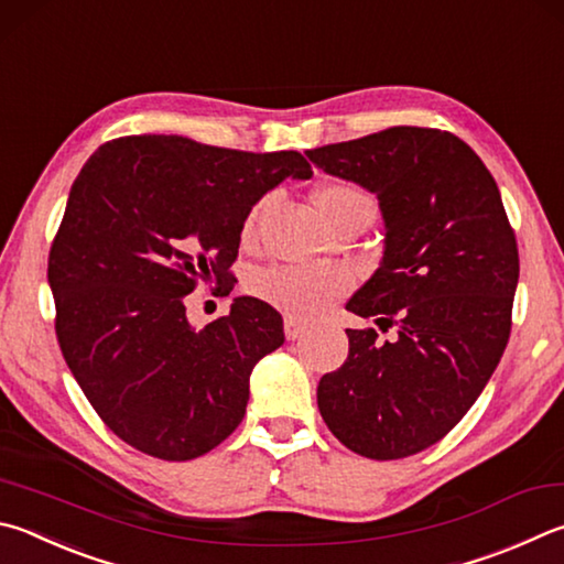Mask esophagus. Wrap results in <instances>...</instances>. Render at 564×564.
Masks as SVG:
<instances>
[{"label":"esophagus","instance_id":"esophagus-1","mask_svg":"<svg viewBox=\"0 0 564 564\" xmlns=\"http://www.w3.org/2000/svg\"><path fill=\"white\" fill-rule=\"evenodd\" d=\"M283 330H285V337H289V340H301V337L305 335V325L289 315L283 321Z\"/></svg>","mask_w":564,"mask_h":564}]
</instances>
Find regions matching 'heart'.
<instances>
[{
  "instance_id": "1",
  "label": "heart",
  "mask_w": 564,
  "mask_h": 564,
  "mask_svg": "<svg viewBox=\"0 0 564 564\" xmlns=\"http://www.w3.org/2000/svg\"><path fill=\"white\" fill-rule=\"evenodd\" d=\"M313 199L321 217L333 229L352 219L372 224L377 212L370 194L347 182L323 184V187L315 189ZM265 204H269V199H259L243 214L239 227L243 247H253L256 239H259V224ZM347 289H350V279L340 269H308V265L291 263L265 265L249 279V291L256 299L273 305L281 313H289L291 317H301V321H311V317L321 315L327 305H333L340 295H345Z\"/></svg>"
}]
</instances>
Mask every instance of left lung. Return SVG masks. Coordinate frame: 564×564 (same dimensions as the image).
<instances>
[{
    "label": "left lung",
    "mask_w": 564,
    "mask_h": 564,
    "mask_svg": "<svg viewBox=\"0 0 564 564\" xmlns=\"http://www.w3.org/2000/svg\"><path fill=\"white\" fill-rule=\"evenodd\" d=\"M305 155L380 199L384 259L347 311L397 327L384 343L375 327L347 330L350 352L321 377L317 409L355 454L414 456L464 419L503 357L516 231L494 175L454 132L394 126Z\"/></svg>",
    "instance_id": "8db88e82"
}]
</instances>
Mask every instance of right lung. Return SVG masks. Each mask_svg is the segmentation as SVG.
<instances>
[{"instance_id":"obj_1","label":"right lung","mask_w":564,"mask_h":564,"mask_svg":"<svg viewBox=\"0 0 564 564\" xmlns=\"http://www.w3.org/2000/svg\"><path fill=\"white\" fill-rule=\"evenodd\" d=\"M291 175H313L295 150L180 135L110 140L78 172L48 251L56 337L90 406L138 452L197 458L243 419L253 365L285 340L281 315L237 299L194 330L184 295L237 281L243 214Z\"/></svg>"}]
</instances>
